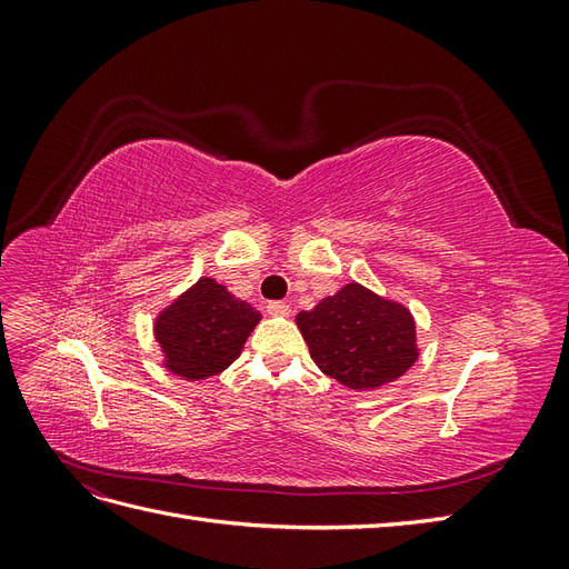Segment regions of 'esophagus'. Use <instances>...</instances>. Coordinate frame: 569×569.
<instances>
[{
	"mask_svg": "<svg viewBox=\"0 0 569 569\" xmlns=\"http://www.w3.org/2000/svg\"><path fill=\"white\" fill-rule=\"evenodd\" d=\"M268 313H270L272 318H287V316L291 313V308H289V303H284V301H270V303H268Z\"/></svg>",
	"mask_w": 569,
	"mask_h": 569,
	"instance_id": "34e87169",
	"label": "esophagus"
}]
</instances>
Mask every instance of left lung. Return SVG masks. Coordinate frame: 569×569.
<instances>
[{
    "label": "left lung",
    "instance_id": "8db88e82",
    "mask_svg": "<svg viewBox=\"0 0 569 569\" xmlns=\"http://www.w3.org/2000/svg\"><path fill=\"white\" fill-rule=\"evenodd\" d=\"M297 327L320 372L353 391L396 382L420 358L410 308L358 282L301 311Z\"/></svg>",
    "mask_w": 569,
    "mask_h": 569
}]
</instances>
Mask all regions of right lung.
<instances>
[{
	"label": "right lung",
	"mask_w": 569,
	"mask_h": 569,
	"mask_svg": "<svg viewBox=\"0 0 569 569\" xmlns=\"http://www.w3.org/2000/svg\"><path fill=\"white\" fill-rule=\"evenodd\" d=\"M261 318L251 303L203 274L153 318L161 366L189 382L209 380L234 363Z\"/></svg>",
	"instance_id": "obj_1"
}]
</instances>
